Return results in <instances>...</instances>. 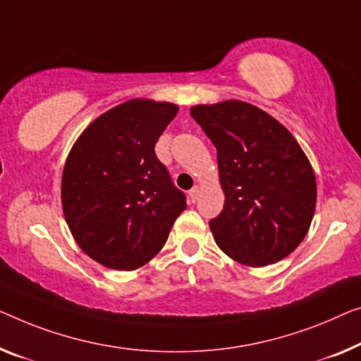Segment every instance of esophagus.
Returning <instances> with one entry per match:
<instances>
[{
  "mask_svg": "<svg viewBox=\"0 0 361 361\" xmlns=\"http://www.w3.org/2000/svg\"><path fill=\"white\" fill-rule=\"evenodd\" d=\"M188 196H190V202L195 204L197 199H199V188L197 186L192 188V190L190 191V195H188Z\"/></svg>",
  "mask_w": 361,
  "mask_h": 361,
  "instance_id": "obj_1",
  "label": "esophagus"
}]
</instances>
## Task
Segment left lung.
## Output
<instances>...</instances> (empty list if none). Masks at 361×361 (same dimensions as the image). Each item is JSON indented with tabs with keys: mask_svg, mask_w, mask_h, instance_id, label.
I'll use <instances>...</instances> for the list:
<instances>
[{
	"mask_svg": "<svg viewBox=\"0 0 361 361\" xmlns=\"http://www.w3.org/2000/svg\"><path fill=\"white\" fill-rule=\"evenodd\" d=\"M190 111L217 149L225 204L209 222L215 243L250 267L287 257L308 233L318 192L297 139L269 113L241 100Z\"/></svg>",
	"mask_w": 361,
	"mask_h": 361,
	"instance_id": "left-lung-1",
	"label": "left lung"
}]
</instances>
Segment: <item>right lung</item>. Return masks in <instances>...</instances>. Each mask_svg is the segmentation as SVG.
<instances>
[{
	"instance_id": "1",
	"label": "right lung",
	"mask_w": 361,
	"mask_h": 361,
	"mask_svg": "<svg viewBox=\"0 0 361 361\" xmlns=\"http://www.w3.org/2000/svg\"><path fill=\"white\" fill-rule=\"evenodd\" d=\"M176 113L170 102L128 100L95 118L69 150L64 219L79 248L99 264L116 271L144 266L186 209L154 150Z\"/></svg>"
}]
</instances>
